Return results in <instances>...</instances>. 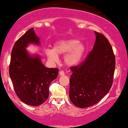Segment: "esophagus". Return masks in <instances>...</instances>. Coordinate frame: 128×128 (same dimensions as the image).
Wrapping results in <instances>:
<instances>
[{
  "mask_svg": "<svg viewBox=\"0 0 128 128\" xmlns=\"http://www.w3.org/2000/svg\"><path fill=\"white\" fill-rule=\"evenodd\" d=\"M60 76H64V71H60Z\"/></svg>",
  "mask_w": 128,
  "mask_h": 128,
  "instance_id": "34e87169",
  "label": "esophagus"
}]
</instances>
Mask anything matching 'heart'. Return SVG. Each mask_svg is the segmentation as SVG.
<instances>
[{"instance_id": "b5f03b06", "label": "heart", "mask_w": 128, "mask_h": 128, "mask_svg": "<svg viewBox=\"0 0 128 128\" xmlns=\"http://www.w3.org/2000/svg\"><path fill=\"white\" fill-rule=\"evenodd\" d=\"M86 47L76 38L60 40L54 44L53 50L47 49L46 56L52 62H57L58 55H65L64 63L68 66H76L80 64L86 52Z\"/></svg>"}]
</instances>
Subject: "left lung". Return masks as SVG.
Returning a JSON list of instances; mask_svg holds the SVG:
<instances>
[{
  "instance_id": "obj_1",
  "label": "left lung",
  "mask_w": 128,
  "mask_h": 128,
  "mask_svg": "<svg viewBox=\"0 0 128 128\" xmlns=\"http://www.w3.org/2000/svg\"><path fill=\"white\" fill-rule=\"evenodd\" d=\"M96 42L84 60L70 67L69 97L80 108L99 102L108 93L113 82L116 58L104 34L95 32Z\"/></svg>"
}]
</instances>
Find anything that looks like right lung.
<instances>
[{"label": "right lung", "instance_id": "obj_1", "mask_svg": "<svg viewBox=\"0 0 128 128\" xmlns=\"http://www.w3.org/2000/svg\"><path fill=\"white\" fill-rule=\"evenodd\" d=\"M39 44V38L31 28L18 38L12 48L9 74L18 98L26 104L37 106L49 96V86L58 74V68H48L38 56H31L25 48L29 43Z\"/></svg>", "mask_w": 128, "mask_h": 128}]
</instances>
